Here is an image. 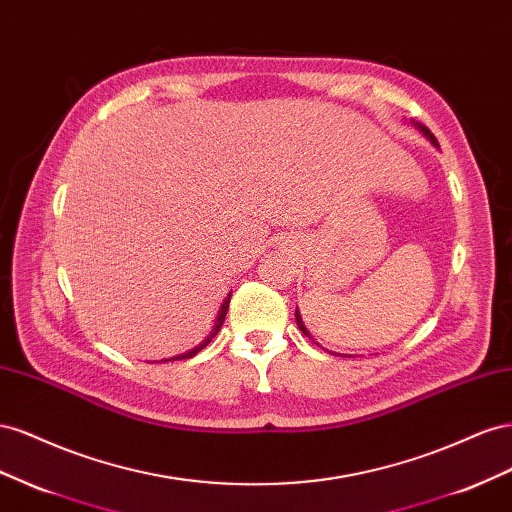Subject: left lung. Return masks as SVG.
I'll use <instances>...</instances> for the list:
<instances>
[{
    "label": "left lung",
    "mask_w": 512,
    "mask_h": 512,
    "mask_svg": "<svg viewBox=\"0 0 512 512\" xmlns=\"http://www.w3.org/2000/svg\"><path fill=\"white\" fill-rule=\"evenodd\" d=\"M414 126H416V128H420V133H422V135H425V137H427V139H429V141H431L433 145H437V139H435V137L431 135V130H429V128H425V126H420V124H414ZM296 321H298V328H300V330H302V332L306 334V337H311V334H309V330H306V328H304V324H302V317H300V313H298V311H296Z\"/></svg>",
    "instance_id": "8db88e82"
}]
</instances>
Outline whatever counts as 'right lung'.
Listing matches in <instances>:
<instances>
[{
  "instance_id": "1",
  "label": "right lung",
  "mask_w": 512,
  "mask_h": 512,
  "mask_svg": "<svg viewBox=\"0 0 512 512\" xmlns=\"http://www.w3.org/2000/svg\"><path fill=\"white\" fill-rule=\"evenodd\" d=\"M229 300H231V291H229V296L223 300V306H221V311H218V317H216V321H214V328H212V332L208 334V337L206 339H203L197 347H193L191 349V352H184L182 356H175V358H167V360H184V358H193L195 354H199L201 352V349L203 347H206L214 337H216V334H218V330H221V326H223V321H225V315H227V311H229ZM165 360V362H167Z\"/></svg>"
}]
</instances>
